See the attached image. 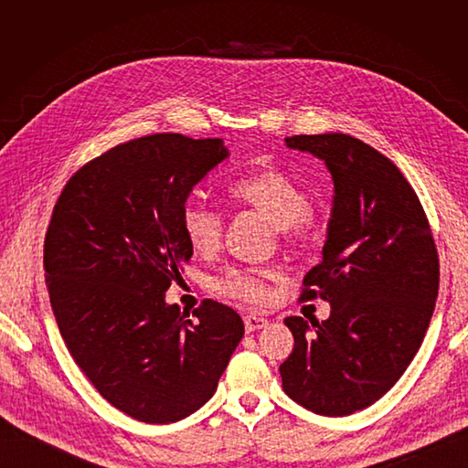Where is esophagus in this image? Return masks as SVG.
Wrapping results in <instances>:
<instances>
[{
    "mask_svg": "<svg viewBox=\"0 0 468 468\" xmlns=\"http://www.w3.org/2000/svg\"><path fill=\"white\" fill-rule=\"evenodd\" d=\"M244 325H246V332H256V330L265 328L267 320L261 316H256V314H248V316H244Z\"/></svg>",
    "mask_w": 468,
    "mask_h": 468,
    "instance_id": "obj_1",
    "label": "esophagus"
}]
</instances>
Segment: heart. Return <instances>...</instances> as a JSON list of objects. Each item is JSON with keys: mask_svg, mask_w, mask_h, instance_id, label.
<instances>
[{"mask_svg": "<svg viewBox=\"0 0 468 468\" xmlns=\"http://www.w3.org/2000/svg\"><path fill=\"white\" fill-rule=\"evenodd\" d=\"M232 199L256 208L287 238L304 232L310 212V197L289 174L275 165L251 169L230 186ZM181 229L195 251H215L224 234V217L217 208L199 201H187L181 210ZM271 271L258 269H230L215 281V289L226 296L246 303H265L267 281Z\"/></svg>", "mask_w": 468, "mask_h": 468, "instance_id": "1", "label": "heart"}]
</instances>
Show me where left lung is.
<instances>
[{"label": "left lung", "mask_w": 468, "mask_h": 468, "mask_svg": "<svg viewBox=\"0 0 468 468\" xmlns=\"http://www.w3.org/2000/svg\"><path fill=\"white\" fill-rule=\"evenodd\" d=\"M313 154L334 181L322 261L303 299L328 301L330 318H285L292 353L282 390L322 416H349L385 396L412 363L433 314L439 260L418 195L388 158L328 133L285 138Z\"/></svg>", "instance_id": "obj_1"}]
</instances>
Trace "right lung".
<instances>
[{
    "label": "right lung",
    "mask_w": 468,
    "mask_h": 468,
    "mask_svg": "<svg viewBox=\"0 0 468 468\" xmlns=\"http://www.w3.org/2000/svg\"><path fill=\"white\" fill-rule=\"evenodd\" d=\"M220 138L152 134L111 148L69 177L45 239L52 313L103 399L146 423L199 410L244 337L236 310L165 303L193 248L181 210L229 158Z\"/></svg>",
    "instance_id": "obj_1"
}]
</instances>
